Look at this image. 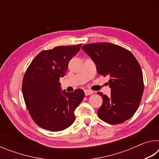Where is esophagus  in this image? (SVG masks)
<instances>
[{
    "instance_id": "obj_1",
    "label": "esophagus",
    "mask_w": 159,
    "mask_h": 159,
    "mask_svg": "<svg viewBox=\"0 0 159 159\" xmlns=\"http://www.w3.org/2000/svg\"><path fill=\"white\" fill-rule=\"evenodd\" d=\"M93 91L90 90H85V95L86 96L90 95H91V94H93Z\"/></svg>"
}]
</instances>
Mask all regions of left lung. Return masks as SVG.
<instances>
[{
  "label": "left lung",
  "instance_id": "8db88e82",
  "mask_svg": "<svg viewBox=\"0 0 159 159\" xmlns=\"http://www.w3.org/2000/svg\"><path fill=\"white\" fill-rule=\"evenodd\" d=\"M82 49L96 64L98 74L109 76L111 95L98 93L103 99L99 118L110 124L125 121L137 111L144 91L138 60L129 50L109 43L84 45Z\"/></svg>",
  "mask_w": 159,
  "mask_h": 159
}]
</instances>
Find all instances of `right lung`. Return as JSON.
<instances>
[{
	"mask_svg": "<svg viewBox=\"0 0 159 159\" xmlns=\"http://www.w3.org/2000/svg\"><path fill=\"white\" fill-rule=\"evenodd\" d=\"M81 44L58 46L40 52L25 74L22 93L34 122L50 131H61L75 120L74 111L84 98V91L61 90L60 79L64 76L71 58Z\"/></svg>",
	"mask_w": 159,
	"mask_h": 159,
	"instance_id": "right-lung-1",
	"label": "right lung"
}]
</instances>
